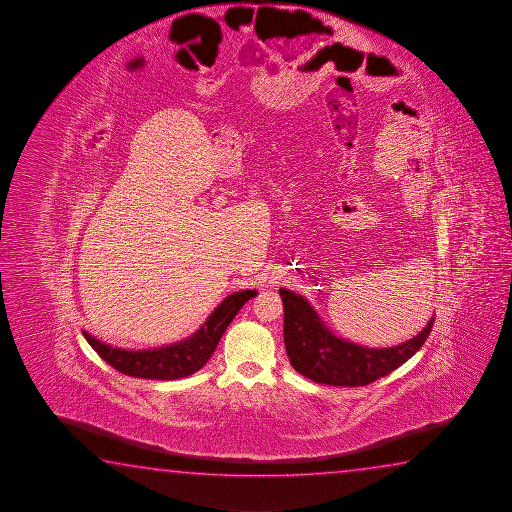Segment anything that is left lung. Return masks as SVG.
<instances>
[{
	"label": "left lung",
	"mask_w": 512,
	"mask_h": 512,
	"mask_svg": "<svg viewBox=\"0 0 512 512\" xmlns=\"http://www.w3.org/2000/svg\"><path fill=\"white\" fill-rule=\"evenodd\" d=\"M283 341L290 364L301 375L327 386H368L414 356L430 336L435 317L414 338L387 349H370L340 338L327 329L308 299L280 289Z\"/></svg>",
	"instance_id": "1"
}]
</instances>
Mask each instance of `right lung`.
Masks as SVG:
<instances>
[{"label": "right lung", "mask_w": 512, "mask_h": 512, "mask_svg": "<svg viewBox=\"0 0 512 512\" xmlns=\"http://www.w3.org/2000/svg\"><path fill=\"white\" fill-rule=\"evenodd\" d=\"M253 296H257V290H241L230 294L216 306L215 312L209 315L208 320L197 329V333L167 347L148 350L114 349L91 336L88 331H82V334L98 356L105 363L111 364L114 370L130 377L176 380L192 375L208 363L227 326L243 308V304Z\"/></svg>", "instance_id": "add662e5"}]
</instances>
